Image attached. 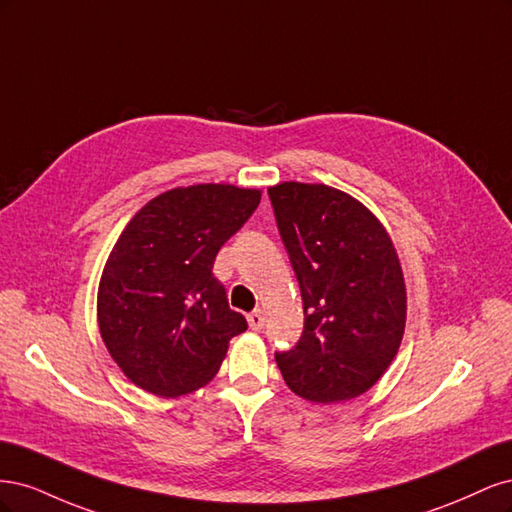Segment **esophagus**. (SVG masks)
<instances>
[{"mask_svg": "<svg viewBox=\"0 0 512 512\" xmlns=\"http://www.w3.org/2000/svg\"><path fill=\"white\" fill-rule=\"evenodd\" d=\"M247 322H250V329L260 331L262 327H265V316H262L260 309H256V312H252L250 316H247Z\"/></svg>", "mask_w": 512, "mask_h": 512, "instance_id": "34e87169", "label": "esophagus"}]
</instances>
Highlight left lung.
<instances>
[{"instance_id":"8db88e82","label":"left lung","mask_w":512,"mask_h":512,"mask_svg":"<svg viewBox=\"0 0 512 512\" xmlns=\"http://www.w3.org/2000/svg\"><path fill=\"white\" fill-rule=\"evenodd\" d=\"M303 299L297 346L275 352L290 389L316 404L352 399L395 359L406 284L391 237L359 200L324 183L269 188Z\"/></svg>"}]
</instances>
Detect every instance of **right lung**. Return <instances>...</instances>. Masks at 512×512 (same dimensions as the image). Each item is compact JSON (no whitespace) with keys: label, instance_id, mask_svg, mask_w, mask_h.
Here are the masks:
<instances>
[{"label":"right lung","instance_id":"1","mask_svg":"<svg viewBox=\"0 0 512 512\" xmlns=\"http://www.w3.org/2000/svg\"><path fill=\"white\" fill-rule=\"evenodd\" d=\"M258 203L260 190L237 185L175 188L121 232L102 271L98 324L113 361L143 391L179 397L200 389L247 329L211 269Z\"/></svg>","mask_w":512,"mask_h":512}]
</instances>
